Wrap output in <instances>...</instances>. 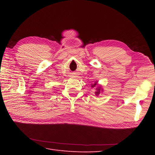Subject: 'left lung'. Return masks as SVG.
Returning <instances> with one entry per match:
<instances>
[{"label":"left lung","instance_id":"8db88e82","mask_svg":"<svg viewBox=\"0 0 155 155\" xmlns=\"http://www.w3.org/2000/svg\"><path fill=\"white\" fill-rule=\"evenodd\" d=\"M98 82V81H95V83L94 84H91V87L96 88V91H95L96 96H98L100 94L103 92V88L102 87V86L101 85H99Z\"/></svg>","mask_w":155,"mask_h":155}]
</instances>
